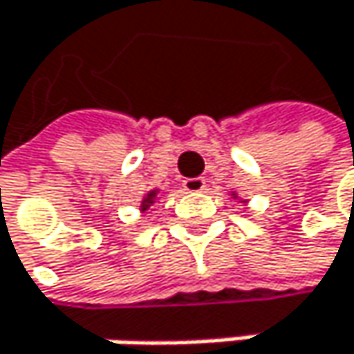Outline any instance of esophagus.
<instances>
[{"label": "esophagus", "mask_w": 354, "mask_h": 354, "mask_svg": "<svg viewBox=\"0 0 354 354\" xmlns=\"http://www.w3.org/2000/svg\"><path fill=\"white\" fill-rule=\"evenodd\" d=\"M183 189L187 193H199V191L206 189V178H201V176H195V178H185Z\"/></svg>", "instance_id": "esophagus-1"}]
</instances>
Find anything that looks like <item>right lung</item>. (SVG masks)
Masks as SVG:
<instances>
[{
    "label": "right lung",
    "mask_w": 354,
    "mask_h": 354,
    "mask_svg": "<svg viewBox=\"0 0 354 354\" xmlns=\"http://www.w3.org/2000/svg\"><path fill=\"white\" fill-rule=\"evenodd\" d=\"M153 197H155V191H153L151 195H148V197L144 199V206H142V210H146L148 206H151V203H153Z\"/></svg>",
    "instance_id": "right-lung-1"
}]
</instances>
